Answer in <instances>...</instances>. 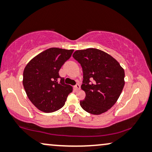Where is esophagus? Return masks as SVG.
I'll use <instances>...</instances> for the list:
<instances>
[{"mask_svg":"<svg viewBox=\"0 0 152 152\" xmlns=\"http://www.w3.org/2000/svg\"><path fill=\"white\" fill-rule=\"evenodd\" d=\"M80 88H81V86H80V85L78 84V83H77V84H76V86H74V88H75V89H76V90H79Z\"/></svg>","mask_w":152,"mask_h":152,"instance_id":"obj_1","label":"esophagus"}]
</instances>
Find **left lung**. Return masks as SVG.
<instances>
[{
	"label": "left lung",
	"mask_w": 152,
	"mask_h": 152,
	"mask_svg": "<svg viewBox=\"0 0 152 152\" xmlns=\"http://www.w3.org/2000/svg\"><path fill=\"white\" fill-rule=\"evenodd\" d=\"M73 57L83 69L81 88L86 97L80 102L82 109L94 115L107 111L117 102L124 86V69L111 56L97 48L77 50Z\"/></svg>",
	"instance_id": "obj_1"
}]
</instances>
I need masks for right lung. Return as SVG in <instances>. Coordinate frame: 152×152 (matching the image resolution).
Segmentation results:
<instances>
[{
  "label": "right lung",
  "mask_w": 152,
  "mask_h": 152,
  "mask_svg": "<svg viewBox=\"0 0 152 152\" xmlns=\"http://www.w3.org/2000/svg\"><path fill=\"white\" fill-rule=\"evenodd\" d=\"M74 49L50 48L33 58L24 69L23 85L29 100L40 111L51 113L65 104L73 87L65 84L58 71Z\"/></svg>",
  "instance_id": "right-lung-1"
}]
</instances>
